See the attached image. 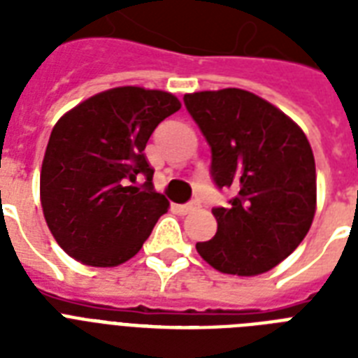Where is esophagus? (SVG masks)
Wrapping results in <instances>:
<instances>
[{
  "instance_id": "34e87169",
  "label": "esophagus",
  "mask_w": 358,
  "mask_h": 358,
  "mask_svg": "<svg viewBox=\"0 0 358 358\" xmlns=\"http://www.w3.org/2000/svg\"><path fill=\"white\" fill-rule=\"evenodd\" d=\"M178 208V212L180 213H191V212H195L196 208H199V202H187V204H182V206H176Z\"/></svg>"
}]
</instances>
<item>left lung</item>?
Segmentation results:
<instances>
[{"instance_id":"1","label":"left lung","mask_w":358,"mask_h":358,"mask_svg":"<svg viewBox=\"0 0 358 358\" xmlns=\"http://www.w3.org/2000/svg\"><path fill=\"white\" fill-rule=\"evenodd\" d=\"M212 150L213 184L232 189L213 208L217 232L196 250L217 271L252 277L280 264L310 230L316 212V163L303 129L241 89L185 94Z\"/></svg>"}]
</instances>
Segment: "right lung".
I'll list each match as a JSON object with an SVG mask.
<instances>
[{
	"instance_id": "1",
	"label": "right lung",
	"mask_w": 358,
	"mask_h": 358,
	"mask_svg": "<svg viewBox=\"0 0 358 358\" xmlns=\"http://www.w3.org/2000/svg\"><path fill=\"white\" fill-rule=\"evenodd\" d=\"M180 109L171 92L117 87L94 94L53 126L41 173L48 229L69 256L113 267L139 252L169 201L154 191L145 146ZM145 176L137 188L134 182Z\"/></svg>"
}]
</instances>
